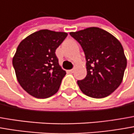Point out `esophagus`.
<instances>
[{"label": "esophagus", "mask_w": 134, "mask_h": 134, "mask_svg": "<svg viewBox=\"0 0 134 134\" xmlns=\"http://www.w3.org/2000/svg\"><path fill=\"white\" fill-rule=\"evenodd\" d=\"M74 70H75V69L73 68V69H72V70H70V72H74Z\"/></svg>", "instance_id": "1"}]
</instances>
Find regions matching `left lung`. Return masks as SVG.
Here are the masks:
<instances>
[{
    "label": "left lung",
    "instance_id": "8db88e82",
    "mask_svg": "<svg viewBox=\"0 0 134 134\" xmlns=\"http://www.w3.org/2000/svg\"><path fill=\"white\" fill-rule=\"evenodd\" d=\"M85 54L87 76L77 81L84 94L92 98L108 96L121 85L127 59L119 41L99 27L71 32Z\"/></svg>",
    "mask_w": 134,
    "mask_h": 134
}]
</instances>
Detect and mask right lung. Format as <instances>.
<instances>
[{
    "label": "right lung",
    "mask_w": 134,
    "mask_h": 134,
    "mask_svg": "<svg viewBox=\"0 0 134 134\" xmlns=\"http://www.w3.org/2000/svg\"><path fill=\"white\" fill-rule=\"evenodd\" d=\"M67 36L64 32L41 30L18 45L12 64L18 83L32 96L46 99L58 92L66 72L55 53Z\"/></svg>",
    "instance_id": "obj_1"
}]
</instances>
